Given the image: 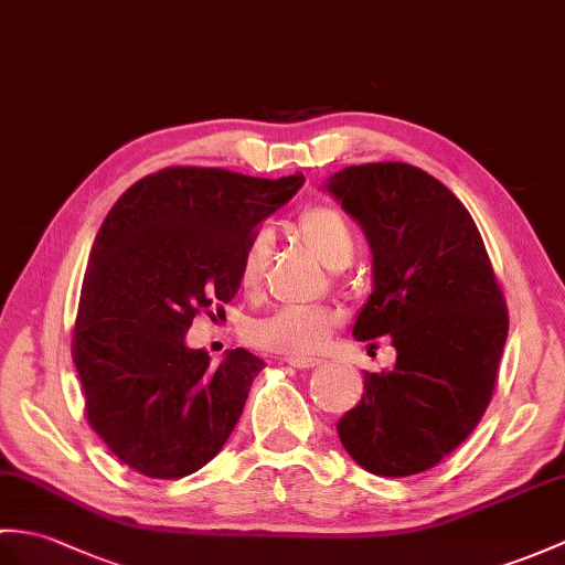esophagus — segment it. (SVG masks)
Returning <instances> with one entry per match:
<instances>
[{
    "instance_id": "1",
    "label": "esophagus",
    "mask_w": 565,
    "mask_h": 565,
    "mask_svg": "<svg viewBox=\"0 0 565 565\" xmlns=\"http://www.w3.org/2000/svg\"><path fill=\"white\" fill-rule=\"evenodd\" d=\"M288 365H294V369H300V371H310V369H318L320 365V359H306V356H288L286 359Z\"/></svg>"
}]
</instances>
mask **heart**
<instances>
[{"instance_id": "heart-1", "label": "heart", "mask_w": 565, "mask_h": 565, "mask_svg": "<svg viewBox=\"0 0 565 565\" xmlns=\"http://www.w3.org/2000/svg\"><path fill=\"white\" fill-rule=\"evenodd\" d=\"M294 231L308 250L324 267L344 269L356 253V235H353L347 216L332 204H310L298 214ZM267 267V235L257 233L245 245L238 269L243 291H257ZM339 312L332 308H306L284 306L265 318L247 324V339L259 349L286 353V356H310L318 353L327 339L339 327Z\"/></svg>"}]
</instances>
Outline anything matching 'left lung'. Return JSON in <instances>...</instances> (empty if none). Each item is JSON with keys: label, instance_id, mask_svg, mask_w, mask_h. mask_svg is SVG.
Wrapping results in <instances>:
<instances>
[{"label": "left lung", "instance_id": "obj_1", "mask_svg": "<svg viewBox=\"0 0 565 565\" xmlns=\"http://www.w3.org/2000/svg\"><path fill=\"white\" fill-rule=\"evenodd\" d=\"M324 188L373 253V294L351 334L397 349L395 369L363 375L339 440L371 475H422L487 412L508 339L503 291L475 218L426 170L349 166Z\"/></svg>", "mask_w": 565, "mask_h": 565}]
</instances>
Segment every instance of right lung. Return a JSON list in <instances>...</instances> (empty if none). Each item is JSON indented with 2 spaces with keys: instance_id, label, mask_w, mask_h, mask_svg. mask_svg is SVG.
I'll return each instance as SVG.
<instances>
[{
  "instance_id": "obj_1",
  "label": "right lung",
  "mask_w": 565,
  "mask_h": 565,
  "mask_svg": "<svg viewBox=\"0 0 565 565\" xmlns=\"http://www.w3.org/2000/svg\"><path fill=\"white\" fill-rule=\"evenodd\" d=\"M303 175L250 178L175 166L135 182L105 216L78 298L72 359L86 418L110 452L151 479L214 460L265 361L233 349L212 365L185 334L238 294L245 245ZM223 310V308H221Z\"/></svg>"
}]
</instances>
